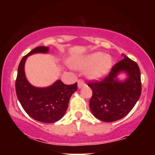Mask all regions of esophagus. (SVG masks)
<instances>
[{"label":"esophagus","mask_w":155,"mask_h":155,"mask_svg":"<svg viewBox=\"0 0 155 155\" xmlns=\"http://www.w3.org/2000/svg\"><path fill=\"white\" fill-rule=\"evenodd\" d=\"M85 85V83L84 82L83 80L81 79H79V81H78V88H81L82 87H84Z\"/></svg>","instance_id":"obj_1"}]
</instances>
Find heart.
<instances>
[{
    "instance_id": "b5f03b06",
    "label": "heart",
    "mask_w": 155,
    "mask_h": 155,
    "mask_svg": "<svg viewBox=\"0 0 155 155\" xmlns=\"http://www.w3.org/2000/svg\"><path fill=\"white\" fill-rule=\"evenodd\" d=\"M113 60L111 57L101 51H95L72 61L71 65L78 70H86L87 77L92 80L103 79L111 70Z\"/></svg>"
}]
</instances>
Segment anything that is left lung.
Listing matches in <instances>:
<instances>
[{
  "label": "left lung",
  "mask_w": 155,
  "mask_h": 155,
  "mask_svg": "<svg viewBox=\"0 0 155 155\" xmlns=\"http://www.w3.org/2000/svg\"><path fill=\"white\" fill-rule=\"evenodd\" d=\"M122 56L124 59L114 65L106 78L88 84L92 91L90 108L92 114L103 122H114L125 117L134 107L141 93L138 64L124 54ZM121 72L127 75L124 81L117 79Z\"/></svg>",
  "instance_id": "left-lung-1"
}]
</instances>
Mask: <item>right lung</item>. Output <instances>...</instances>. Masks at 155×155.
Listing matches in <instances>:
<instances>
[{
    "label": "right lung",
    "instance_id": "obj_1",
    "mask_svg": "<svg viewBox=\"0 0 155 155\" xmlns=\"http://www.w3.org/2000/svg\"><path fill=\"white\" fill-rule=\"evenodd\" d=\"M49 47H38L24 56L19 63L15 88L23 109L33 120L44 123L60 120L65 114L71 97L77 90V82L66 85L60 80L47 87H36L29 83L25 74V63L30 55L47 53Z\"/></svg>",
    "mask_w": 155,
    "mask_h": 155
}]
</instances>
